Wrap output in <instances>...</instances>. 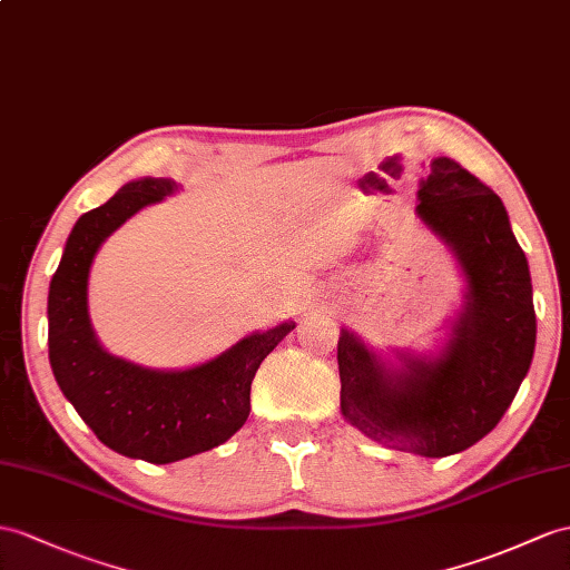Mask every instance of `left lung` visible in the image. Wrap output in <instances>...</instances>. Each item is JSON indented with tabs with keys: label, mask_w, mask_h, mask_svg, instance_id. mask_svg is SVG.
<instances>
[{
	"label": "left lung",
	"mask_w": 570,
	"mask_h": 570,
	"mask_svg": "<svg viewBox=\"0 0 570 570\" xmlns=\"http://www.w3.org/2000/svg\"><path fill=\"white\" fill-rule=\"evenodd\" d=\"M415 213L445 242L466 277L464 307L438 355L384 363L341 328V411L382 445L448 456L503 419L532 365V277L503 200L448 157L430 161Z\"/></svg>",
	"instance_id": "left-lung-1"
}]
</instances>
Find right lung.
Instances as JSON below:
<instances>
[{
    "instance_id": "obj_1",
    "label": "right lung",
    "mask_w": 570,
    "mask_h": 570,
    "mask_svg": "<svg viewBox=\"0 0 570 570\" xmlns=\"http://www.w3.org/2000/svg\"><path fill=\"white\" fill-rule=\"evenodd\" d=\"M171 178L125 184L69 232L48 293L50 367L62 394L96 438L118 454L169 464L227 442L252 411V382L295 322L252 333L190 370H149L110 355L89 322V268L125 219L171 196Z\"/></svg>"
}]
</instances>
